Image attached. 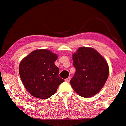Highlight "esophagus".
<instances>
[{
  "label": "esophagus",
  "instance_id": "34e87169",
  "mask_svg": "<svg viewBox=\"0 0 126 126\" xmlns=\"http://www.w3.org/2000/svg\"><path fill=\"white\" fill-rule=\"evenodd\" d=\"M70 78L68 77V78H67L65 79V81L66 82H68V83H69V82L70 81Z\"/></svg>",
  "mask_w": 126,
  "mask_h": 126
}]
</instances>
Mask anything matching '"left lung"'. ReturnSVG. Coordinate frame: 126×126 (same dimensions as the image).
Listing matches in <instances>:
<instances>
[{
    "label": "left lung",
    "mask_w": 126,
    "mask_h": 126,
    "mask_svg": "<svg viewBox=\"0 0 126 126\" xmlns=\"http://www.w3.org/2000/svg\"><path fill=\"white\" fill-rule=\"evenodd\" d=\"M72 58L76 71L70 84L80 96H93L101 90L108 78L107 62L95 49L85 47L79 48Z\"/></svg>",
    "instance_id": "1"
}]
</instances>
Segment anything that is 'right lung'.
<instances>
[{
    "instance_id": "add662e5",
    "label": "right lung",
    "mask_w": 126,
    "mask_h": 126,
    "mask_svg": "<svg viewBox=\"0 0 126 126\" xmlns=\"http://www.w3.org/2000/svg\"><path fill=\"white\" fill-rule=\"evenodd\" d=\"M57 54L47 49L35 50L22 59L19 74L25 88L36 98L47 99L56 92L64 81L58 76L59 68L54 65Z\"/></svg>"
}]
</instances>
